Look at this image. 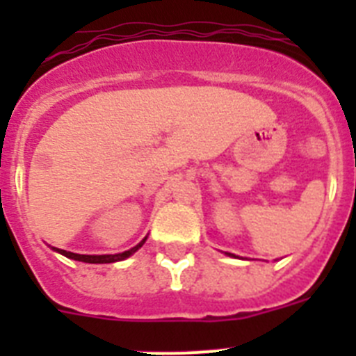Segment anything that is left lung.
<instances>
[{
  "label": "left lung",
  "mask_w": 356,
  "mask_h": 356,
  "mask_svg": "<svg viewBox=\"0 0 356 356\" xmlns=\"http://www.w3.org/2000/svg\"><path fill=\"white\" fill-rule=\"evenodd\" d=\"M228 254H229V253H228Z\"/></svg>",
  "instance_id": "obj_1"
}]
</instances>
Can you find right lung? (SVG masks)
<instances>
[{"mask_svg":"<svg viewBox=\"0 0 356 356\" xmlns=\"http://www.w3.org/2000/svg\"><path fill=\"white\" fill-rule=\"evenodd\" d=\"M144 241H146V238H144ZM144 241L140 242V244H137V246H135V248H131V250L122 251V253H118V254H78V253H71V251L58 250V248H53V250L58 251V253H62V254H64V257H67V259L80 260V262H87V264H112V262H119V260L128 259L130 254H134L135 251H137L140 246H143Z\"/></svg>","mask_w":356,"mask_h":356,"instance_id":"add662e5","label":"right lung"}]
</instances>
